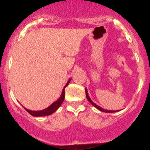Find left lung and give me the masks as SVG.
<instances>
[{
	"instance_id": "1",
	"label": "left lung",
	"mask_w": 150,
	"mask_h": 150,
	"mask_svg": "<svg viewBox=\"0 0 150 150\" xmlns=\"http://www.w3.org/2000/svg\"><path fill=\"white\" fill-rule=\"evenodd\" d=\"M86 97H87V99H88V100H89V102L91 103L93 105L94 107H96V108H97V109H98V110H100V111H103V112H106V113H112V112H115V111H113V110H104V109H103V108H101V107H99L98 105H96V103H94L93 102V101H92V100H91V99L89 98V95H88V92H87V90H86Z\"/></svg>"
}]
</instances>
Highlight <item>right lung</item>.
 Returning <instances> with one entry per match:
<instances>
[{
	"label": "right lung",
	"instance_id": "add662e5",
	"mask_svg": "<svg viewBox=\"0 0 150 150\" xmlns=\"http://www.w3.org/2000/svg\"><path fill=\"white\" fill-rule=\"evenodd\" d=\"M70 81L71 79L69 80V81L68 82V83L65 85L64 88L68 86V83L70 82ZM64 88L63 92H62V94H61V97L57 100L56 102H54V103H52L50 107H47V109L43 110H40V111H33V110H29L28 109H25V110H26L28 113H29V114H31L32 116H34V117H41V116H47V115H50V114H53L54 111H56L58 109V107L61 106V103H63L64 100Z\"/></svg>",
	"mask_w": 150,
	"mask_h": 150
}]
</instances>
